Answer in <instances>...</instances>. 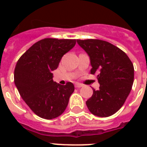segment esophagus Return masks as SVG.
<instances>
[{
    "label": "esophagus",
    "instance_id": "1",
    "mask_svg": "<svg viewBox=\"0 0 147 147\" xmlns=\"http://www.w3.org/2000/svg\"><path fill=\"white\" fill-rule=\"evenodd\" d=\"M75 86H76V88H81L82 87L83 85H82V84H80V83H76V85H75Z\"/></svg>",
    "mask_w": 147,
    "mask_h": 147
}]
</instances>
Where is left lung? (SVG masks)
Wrapping results in <instances>:
<instances>
[{
    "label": "left lung",
    "instance_id": "obj_1",
    "mask_svg": "<svg viewBox=\"0 0 147 147\" xmlns=\"http://www.w3.org/2000/svg\"><path fill=\"white\" fill-rule=\"evenodd\" d=\"M91 61V73L97 74L99 89H93L86 101L90 112L106 117L115 114L125 102L132 88L134 69L127 54L108 42L100 40H77Z\"/></svg>",
    "mask_w": 147,
    "mask_h": 147
}]
</instances>
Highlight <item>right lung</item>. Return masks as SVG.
<instances>
[{"instance_id": "obj_1", "label": "right lung", "mask_w": 147, "mask_h": 147, "mask_svg": "<svg viewBox=\"0 0 147 147\" xmlns=\"http://www.w3.org/2000/svg\"><path fill=\"white\" fill-rule=\"evenodd\" d=\"M76 40L46 38L21 55L14 69V83L23 100L37 116L51 120L65 111L75 87L53 80V71L62 57L75 47Z\"/></svg>"}]
</instances>
